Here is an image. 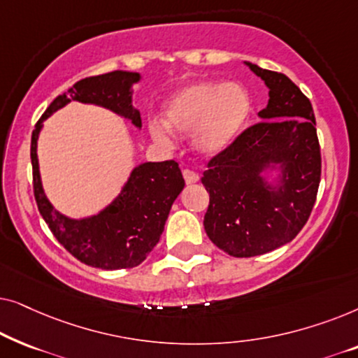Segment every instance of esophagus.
Here are the masks:
<instances>
[{
	"mask_svg": "<svg viewBox=\"0 0 358 358\" xmlns=\"http://www.w3.org/2000/svg\"><path fill=\"white\" fill-rule=\"evenodd\" d=\"M182 176H184L185 184H195L199 180V174L194 173V171H190V169H184Z\"/></svg>",
	"mask_w": 358,
	"mask_h": 358,
	"instance_id": "esophagus-1",
	"label": "esophagus"
}]
</instances>
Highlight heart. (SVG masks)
<instances>
[{
  "label": "heart",
  "mask_w": 358,
  "mask_h": 358,
  "mask_svg": "<svg viewBox=\"0 0 358 358\" xmlns=\"http://www.w3.org/2000/svg\"><path fill=\"white\" fill-rule=\"evenodd\" d=\"M251 96L239 83L195 81L180 87L164 104V120L151 119L150 135L161 145L173 143V131H192L194 148L205 156L223 153L251 115Z\"/></svg>",
  "instance_id": "b5f03b06"
}]
</instances>
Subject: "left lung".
Returning a JSON list of instances; mask_svg holds the SVG:
<instances>
[{"mask_svg": "<svg viewBox=\"0 0 358 358\" xmlns=\"http://www.w3.org/2000/svg\"><path fill=\"white\" fill-rule=\"evenodd\" d=\"M268 87L261 122L208 161L202 184L210 194L203 227L233 257H252L290 243L310 218L321 180V151L313 106L283 73L248 63ZM278 165L277 186L262 173Z\"/></svg>", "mask_w": 358, "mask_h": 358, "instance_id": "obj_1", "label": "left lung"}]
</instances>
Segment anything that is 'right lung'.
<instances>
[{"label": "right lung", "instance_id": "add662e5", "mask_svg": "<svg viewBox=\"0 0 358 358\" xmlns=\"http://www.w3.org/2000/svg\"><path fill=\"white\" fill-rule=\"evenodd\" d=\"M140 78L138 73L130 71L85 78L53 99L32 131V179L38 212L71 256L86 266L104 271L138 266L158 244L169 210L185 185L179 164L169 159L136 166L114 202L97 215L75 220L57 212L43 192L37 140L43 120L71 101L106 107L140 129V112L131 106V86Z\"/></svg>", "mask_w": 358, "mask_h": 358}]
</instances>
